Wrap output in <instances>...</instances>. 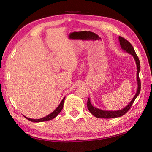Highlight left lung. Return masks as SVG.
I'll return each mask as SVG.
<instances>
[{
	"label": "left lung",
	"instance_id": "left-lung-1",
	"mask_svg": "<svg viewBox=\"0 0 152 152\" xmlns=\"http://www.w3.org/2000/svg\"><path fill=\"white\" fill-rule=\"evenodd\" d=\"M118 38H119V44H120V46L121 48V49L124 51H126L127 53L131 54V56H133V57L134 59L135 62H136L137 67V85H138L137 93H136V94H135V95L134 96L133 99L131 100V101L129 103V104L127 106H126L124 108L119 110H115V111L102 110L95 108L91 104V101H90V99H89V98H88V104H87V106H88V108L89 110V111L91 112V114L96 118L109 119V118H115L121 117V116L124 115V114H125L130 109L132 104H133L134 100L137 99V97L138 96V95H139L140 91L141 84H140V80L139 78V72L140 70V64L139 59H138V57L137 56L136 53H135V51L134 50L133 46L129 42L127 41V40H125L124 38H123L121 37H119Z\"/></svg>",
	"mask_w": 152,
	"mask_h": 152
}]
</instances>
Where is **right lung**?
Here are the masks:
<instances>
[{
	"mask_svg": "<svg viewBox=\"0 0 152 152\" xmlns=\"http://www.w3.org/2000/svg\"><path fill=\"white\" fill-rule=\"evenodd\" d=\"M64 99H65V97H64L62 101H61V102H60L59 105L57 106V108L53 112H52L51 113V114H50L49 115H48L46 116H45V117L42 118H40V119H31V118H27L26 116L23 115L25 118H26L28 120H29L32 122H43V121H49V120H51V119H53V118H55L56 117V116L59 114V113L61 112V111L62 110V109L63 108V104H64Z\"/></svg>",
	"mask_w": 152,
	"mask_h": 152,
	"instance_id": "right-lung-1",
	"label": "right lung"
}]
</instances>
